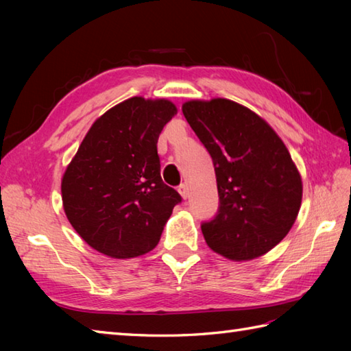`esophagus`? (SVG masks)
<instances>
[{
    "mask_svg": "<svg viewBox=\"0 0 351 351\" xmlns=\"http://www.w3.org/2000/svg\"><path fill=\"white\" fill-rule=\"evenodd\" d=\"M178 191H180V195L182 196V199H187L189 197V187H187V184H181L180 187H178Z\"/></svg>",
    "mask_w": 351,
    "mask_h": 351,
    "instance_id": "34e87169",
    "label": "esophagus"
}]
</instances>
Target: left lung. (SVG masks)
I'll return each instance as SVG.
<instances>
[{"label": "left lung", "mask_w": 351, "mask_h": 351, "mask_svg": "<svg viewBox=\"0 0 351 351\" xmlns=\"http://www.w3.org/2000/svg\"><path fill=\"white\" fill-rule=\"evenodd\" d=\"M182 113L217 178L219 211L202 223L206 244L232 261L264 255L287 237L302 205V178L287 146L234 101H189Z\"/></svg>", "instance_id": "8db88e82"}]
</instances>
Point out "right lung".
<instances>
[{
    "label": "right lung",
    "mask_w": 351,
    "mask_h": 351,
    "mask_svg": "<svg viewBox=\"0 0 351 351\" xmlns=\"http://www.w3.org/2000/svg\"><path fill=\"white\" fill-rule=\"evenodd\" d=\"M175 104L126 99L88 130L62 180L66 217L83 240L111 258L152 250L182 200L162 182L158 137Z\"/></svg>",
    "instance_id": "right-lung-1"
}]
</instances>
